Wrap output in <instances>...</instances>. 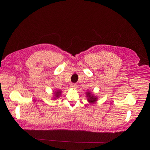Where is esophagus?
<instances>
[{"instance_id": "34e87169", "label": "esophagus", "mask_w": 150, "mask_h": 150, "mask_svg": "<svg viewBox=\"0 0 150 150\" xmlns=\"http://www.w3.org/2000/svg\"><path fill=\"white\" fill-rule=\"evenodd\" d=\"M71 87L72 88L74 89H77L78 86L76 84H71Z\"/></svg>"}]
</instances>
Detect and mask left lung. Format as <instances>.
<instances>
[{
    "instance_id": "8db88e82",
    "label": "left lung",
    "mask_w": 150,
    "mask_h": 150,
    "mask_svg": "<svg viewBox=\"0 0 150 150\" xmlns=\"http://www.w3.org/2000/svg\"><path fill=\"white\" fill-rule=\"evenodd\" d=\"M86 97L87 101L90 104H93L96 103L98 100V97L95 95L93 92L90 91H87L86 93Z\"/></svg>"
}]
</instances>
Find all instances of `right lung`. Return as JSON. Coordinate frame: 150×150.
Wrapping results in <instances>:
<instances>
[{
  "mask_svg": "<svg viewBox=\"0 0 150 150\" xmlns=\"http://www.w3.org/2000/svg\"><path fill=\"white\" fill-rule=\"evenodd\" d=\"M53 92L52 93L53 97H52V100H56L59 98L60 96H61V94L62 91L61 90H56L54 91H53Z\"/></svg>",
  "mask_w": 150,
  "mask_h": 150,
  "instance_id": "obj_1",
  "label": "right lung"
}]
</instances>
